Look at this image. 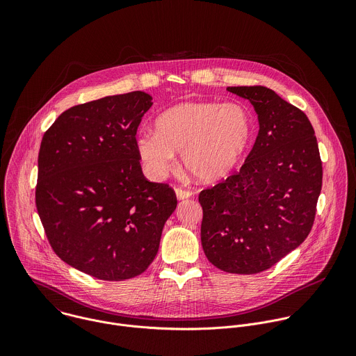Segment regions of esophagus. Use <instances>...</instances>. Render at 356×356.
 I'll return each instance as SVG.
<instances>
[{
    "label": "esophagus",
    "instance_id": "obj_1",
    "mask_svg": "<svg viewBox=\"0 0 356 356\" xmlns=\"http://www.w3.org/2000/svg\"><path fill=\"white\" fill-rule=\"evenodd\" d=\"M175 193H176V197H177L179 200H184V198H188V197L193 195V191L184 190V188H181V187L175 188Z\"/></svg>",
    "mask_w": 356,
    "mask_h": 356
}]
</instances>
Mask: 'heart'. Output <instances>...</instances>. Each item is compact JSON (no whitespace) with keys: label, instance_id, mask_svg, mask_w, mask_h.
Instances as JSON below:
<instances>
[{"label":"heart","instance_id":"heart-1","mask_svg":"<svg viewBox=\"0 0 356 356\" xmlns=\"http://www.w3.org/2000/svg\"><path fill=\"white\" fill-rule=\"evenodd\" d=\"M252 139V120L239 104L180 103L158 115L155 132L143 131L135 147L146 175L162 180L176 169L181 152L184 168L206 183L228 177L243 159Z\"/></svg>","mask_w":356,"mask_h":356}]
</instances>
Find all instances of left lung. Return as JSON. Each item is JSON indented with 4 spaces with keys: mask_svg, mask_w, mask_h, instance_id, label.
<instances>
[{
    "mask_svg": "<svg viewBox=\"0 0 356 356\" xmlns=\"http://www.w3.org/2000/svg\"><path fill=\"white\" fill-rule=\"evenodd\" d=\"M227 90L249 99L259 132L241 170L200 193L201 245L216 268L253 275L310 234L323 166L313 125L301 110L264 86Z\"/></svg>",
    "mask_w": 356,
    "mask_h": 356,
    "instance_id": "obj_1",
    "label": "left lung"
}]
</instances>
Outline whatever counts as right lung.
<instances>
[{"mask_svg":"<svg viewBox=\"0 0 356 356\" xmlns=\"http://www.w3.org/2000/svg\"><path fill=\"white\" fill-rule=\"evenodd\" d=\"M152 104L132 91L74 106L40 142L36 209L49 243L99 280L143 273L177 206L168 184L145 179L136 154V129Z\"/></svg>","mask_w":356,"mask_h":356,"instance_id":"obj_1","label":"right lung"}]
</instances>
